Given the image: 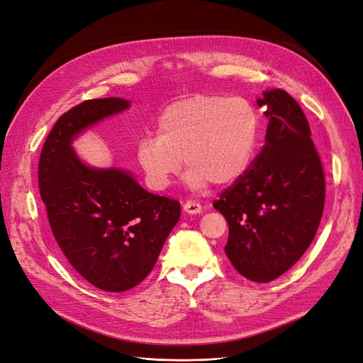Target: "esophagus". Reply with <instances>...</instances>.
<instances>
[{
  "instance_id": "34e87169",
  "label": "esophagus",
  "mask_w": 363,
  "mask_h": 363,
  "mask_svg": "<svg viewBox=\"0 0 363 363\" xmlns=\"http://www.w3.org/2000/svg\"><path fill=\"white\" fill-rule=\"evenodd\" d=\"M184 211L186 213H191V216H196V213L202 212V205L197 202H193V200H189V202H185V205H184Z\"/></svg>"
}]
</instances>
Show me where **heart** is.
Returning <instances> with one entry per match:
<instances>
[{
    "label": "heart",
    "instance_id": "1",
    "mask_svg": "<svg viewBox=\"0 0 363 363\" xmlns=\"http://www.w3.org/2000/svg\"><path fill=\"white\" fill-rule=\"evenodd\" d=\"M260 118L245 99L217 94L174 101L161 113L157 136L138 145V161L154 190H166L182 160L193 189L229 185L251 163Z\"/></svg>",
    "mask_w": 363,
    "mask_h": 363
}]
</instances>
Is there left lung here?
<instances>
[{"label":"left lung","mask_w":363,"mask_h":363,"mask_svg":"<svg viewBox=\"0 0 363 363\" xmlns=\"http://www.w3.org/2000/svg\"><path fill=\"white\" fill-rule=\"evenodd\" d=\"M269 119L266 142L251 166L213 208L229 224L224 251L256 283L287 272L310 247L325 208V173L298 101L283 89L257 100Z\"/></svg>","instance_id":"obj_1"}]
</instances>
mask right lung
Returning a JSON list of instances; mask_svg holds the SVG:
<instances>
[{"label":"right lung","instance_id":"right-lung-1","mask_svg":"<svg viewBox=\"0 0 363 363\" xmlns=\"http://www.w3.org/2000/svg\"><path fill=\"white\" fill-rule=\"evenodd\" d=\"M128 106L109 97L72 107L48 134L38 161L40 196L65 259L112 293L142 283L181 217L178 200L147 193L124 169L89 167L72 147L77 134Z\"/></svg>","mask_w":363,"mask_h":363}]
</instances>
